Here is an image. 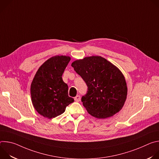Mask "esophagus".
Returning <instances> with one entry per match:
<instances>
[{
  "instance_id": "obj_1",
  "label": "esophagus",
  "mask_w": 159,
  "mask_h": 159,
  "mask_svg": "<svg viewBox=\"0 0 159 159\" xmlns=\"http://www.w3.org/2000/svg\"><path fill=\"white\" fill-rule=\"evenodd\" d=\"M74 99L76 102H79L80 101V96L79 95H77L76 97L74 98Z\"/></svg>"
}]
</instances>
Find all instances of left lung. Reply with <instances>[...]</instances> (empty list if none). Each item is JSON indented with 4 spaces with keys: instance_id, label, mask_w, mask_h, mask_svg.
<instances>
[{
    "instance_id": "left-lung-1",
    "label": "left lung",
    "mask_w": 159,
    "mask_h": 159,
    "mask_svg": "<svg viewBox=\"0 0 159 159\" xmlns=\"http://www.w3.org/2000/svg\"><path fill=\"white\" fill-rule=\"evenodd\" d=\"M72 66L87 85V91L81 101L90 115L104 119L122 109L126 99L127 86L116 66L99 56L76 60Z\"/></svg>"
}]
</instances>
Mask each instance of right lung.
Masks as SVG:
<instances>
[{
  "label": "right lung",
  "instance_id": "1",
  "mask_svg": "<svg viewBox=\"0 0 159 159\" xmlns=\"http://www.w3.org/2000/svg\"><path fill=\"white\" fill-rule=\"evenodd\" d=\"M70 58L55 56L45 61L37 71L31 85L32 102L37 112L48 119L55 118L74 102L69 96L68 85L62 79Z\"/></svg>",
  "mask_w": 159,
  "mask_h": 159
}]
</instances>
